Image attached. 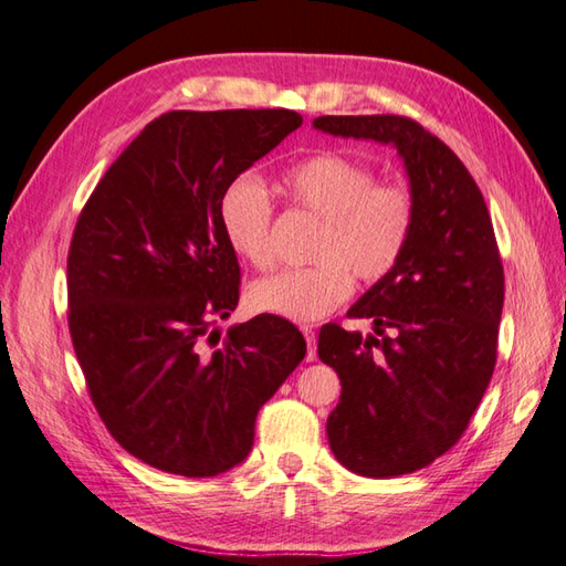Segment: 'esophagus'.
Here are the masks:
<instances>
[{
    "label": "esophagus",
    "instance_id": "34e87169",
    "mask_svg": "<svg viewBox=\"0 0 566 566\" xmlns=\"http://www.w3.org/2000/svg\"><path fill=\"white\" fill-rule=\"evenodd\" d=\"M300 332H303L305 342H307V358L305 360H315L317 358V346H315V329H312L310 324L300 326Z\"/></svg>",
    "mask_w": 566,
    "mask_h": 566
}]
</instances>
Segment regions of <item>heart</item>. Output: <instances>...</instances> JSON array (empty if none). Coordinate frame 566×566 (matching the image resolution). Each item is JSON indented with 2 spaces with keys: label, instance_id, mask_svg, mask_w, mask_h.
Returning a JSON list of instances; mask_svg holds the SVG:
<instances>
[{
  "label": "heart",
  "instance_id": "obj_1",
  "mask_svg": "<svg viewBox=\"0 0 566 566\" xmlns=\"http://www.w3.org/2000/svg\"><path fill=\"white\" fill-rule=\"evenodd\" d=\"M283 186L297 210L322 220L307 269H287L251 283L249 305L293 322H315L342 307L363 283H380L405 261L419 224L409 186L378 181V169L346 153H319L285 171ZM218 218L237 256L273 266V203L254 174L234 177L220 196Z\"/></svg>",
  "mask_w": 566,
  "mask_h": 566
}]
</instances>
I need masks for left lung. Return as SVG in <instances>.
Masks as SVG:
<instances>
[{"label": "left lung", "instance_id": "obj_1", "mask_svg": "<svg viewBox=\"0 0 566 566\" xmlns=\"http://www.w3.org/2000/svg\"><path fill=\"white\" fill-rule=\"evenodd\" d=\"M315 128L395 145L419 203L405 261L348 310L375 334L326 324L317 344L342 380L326 419L336 460L363 476L407 474L448 453L480 407L496 366L504 263L480 186L421 123L378 113L319 116Z\"/></svg>", "mask_w": 566, "mask_h": 566}]
</instances>
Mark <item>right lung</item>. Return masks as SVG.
Returning <instances> with one entry per match:
<instances>
[{
  "label": "right lung",
  "mask_w": 566,
  "mask_h": 566,
  "mask_svg": "<svg viewBox=\"0 0 566 566\" xmlns=\"http://www.w3.org/2000/svg\"><path fill=\"white\" fill-rule=\"evenodd\" d=\"M303 125L287 108L169 111L86 200L67 254V322L108 433L161 472L216 476L254 446L256 413L305 358L273 315L210 332L240 303L220 228L234 177Z\"/></svg>",
  "instance_id": "add662e5"
}]
</instances>
